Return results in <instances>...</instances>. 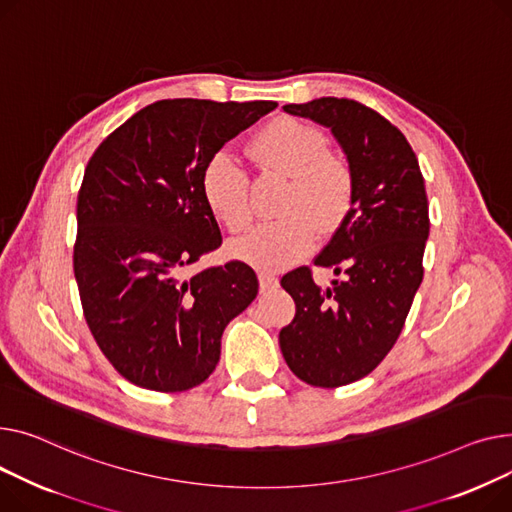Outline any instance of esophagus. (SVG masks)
<instances>
[{"label":"esophagus","instance_id":"obj_1","mask_svg":"<svg viewBox=\"0 0 512 512\" xmlns=\"http://www.w3.org/2000/svg\"><path fill=\"white\" fill-rule=\"evenodd\" d=\"M258 281H260V291H268L270 287L277 285V277L273 273H268V270H260L258 273Z\"/></svg>","mask_w":512,"mask_h":512}]
</instances>
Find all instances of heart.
<instances>
[{
    "label": "heart",
    "mask_w": 512,
    "mask_h": 512,
    "mask_svg": "<svg viewBox=\"0 0 512 512\" xmlns=\"http://www.w3.org/2000/svg\"><path fill=\"white\" fill-rule=\"evenodd\" d=\"M252 157L264 171L287 177L277 204L281 217L262 223L229 250L260 270H279L316 246V228L333 233L343 225L355 200V173L343 155L328 150L324 132L289 115L256 134ZM202 194L229 233H244L252 225L250 179L231 155L217 153L208 161Z\"/></svg>",
    "instance_id": "1"
}]
</instances>
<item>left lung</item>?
<instances>
[{"mask_svg": "<svg viewBox=\"0 0 512 512\" xmlns=\"http://www.w3.org/2000/svg\"><path fill=\"white\" fill-rule=\"evenodd\" d=\"M283 109L330 128L355 173L351 213L314 258L343 279L320 289L310 266L281 279L295 299L279 333L287 366L312 386L337 388L368 376L401 335L424 279L428 194L411 144L378 111L337 97Z\"/></svg>", "mask_w": 512, "mask_h": 512, "instance_id": "left-lung-1", "label": "left lung"}]
</instances>
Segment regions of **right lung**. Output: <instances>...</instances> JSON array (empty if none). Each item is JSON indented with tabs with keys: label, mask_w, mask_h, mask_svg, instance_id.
I'll return each instance as SVG.
<instances>
[{
	"label": "right lung",
	"mask_w": 512,
	"mask_h": 512,
	"mask_svg": "<svg viewBox=\"0 0 512 512\" xmlns=\"http://www.w3.org/2000/svg\"><path fill=\"white\" fill-rule=\"evenodd\" d=\"M275 101L165 99L134 113L88 159L76 200L74 277L109 364L136 386L182 393L213 374L225 326L258 293L239 260L186 279L223 237L202 173Z\"/></svg>",
	"instance_id": "add662e5"
}]
</instances>
